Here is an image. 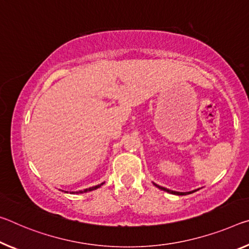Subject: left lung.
I'll use <instances>...</instances> for the list:
<instances>
[{
	"label": "left lung",
	"instance_id": "left-lung-1",
	"mask_svg": "<svg viewBox=\"0 0 249 249\" xmlns=\"http://www.w3.org/2000/svg\"><path fill=\"white\" fill-rule=\"evenodd\" d=\"M154 185H155V186H156L157 188L161 189V191H165V192L169 193V194H174V195H188V194H192V193L196 192V189H195V191H192V192H186V193H181V192H175V191H171V189H168V188L161 187V186H160V185H157V184H155V183H154Z\"/></svg>",
	"mask_w": 249,
	"mask_h": 249
}]
</instances>
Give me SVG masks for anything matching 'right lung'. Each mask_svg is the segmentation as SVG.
<instances>
[{
	"mask_svg": "<svg viewBox=\"0 0 249 249\" xmlns=\"http://www.w3.org/2000/svg\"><path fill=\"white\" fill-rule=\"evenodd\" d=\"M104 183H102V184H100V185H96V186H93V187H89V188H86V189H84V191H78V192H72L71 193V194H82V193H88V192H90V191H94V189H97L98 187H101L102 185H103ZM65 193H68V192H65Z\"/></svg>",
	"mask_w": 249,
	"mask_h": 249,
	"instance_id": "1",
	"label": "right lung"
}]
</instances>
